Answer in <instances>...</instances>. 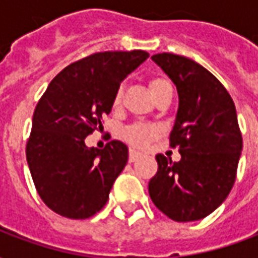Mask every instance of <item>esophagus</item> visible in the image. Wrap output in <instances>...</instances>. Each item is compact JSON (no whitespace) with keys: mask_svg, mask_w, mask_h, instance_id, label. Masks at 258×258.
<instances>
[{"mask_svg":"<svg viewBox=\"0 0 258 258\" xmlns=\"http://www.w3.org/2000/svg\"><path fill=\"white\" fill-rule=\"evenodd\" d=\"M141 156H142V153H140V152L134 151V149H131V151H130L128 160H130V162H131V163H133V162H135V160H138V159H140Z\"/></svg>","mask_w":258,"mask_h":258,"instance_id":"esophagus-1","label":"esophagus"}]
</instances>
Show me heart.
I'll use <instances>...</instances> for the list:
<instances>
[{
    "mask_svg": "<svg viewBox=\"0 0 258 258\" xmlns=\"http://www.w3.org/2000/svg\"><path fill=\"white\" fill-rule=\"evenodd\" d=\"M166 85H170V83H168V80L163 79V77L152 79L151 83H149L152 94L163 88V87H166ZM121 98H123V90L118 88L116 91V94H114V98H113V106L117 107L121 103ZM159 133H160V128L157 125H155V124L138 123L127 127V128L124 130L123 135L124 138L134 146H145L146 144H149V141L157 137Z\"/></svg>",
    "mask_w": 258,
    "mask_h": 258,
    "instance_id": "b5f03b06",
    "label": "heart"
}]
</instances>
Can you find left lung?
<instances>
[{
  "label": "left lung",
  "instance_id": "left-lung-1",
  "mask_svg": "<svg viewBox=\"0 0 258 258\" xmlns=\"http://www.w3.org/2000/svg\"><path fill=\"white\" fill-rule=\"evenodd\" d=\"M152 60L177 87L170 145L178 146L181 160L157 155L149 195L174 221L202 220L227 199L236 178L242 134L235 103L225 87L192 59L163 52Z\"/></svg>",
  "mask_w": 258,
  "mask_h": 258
}]
</instances>
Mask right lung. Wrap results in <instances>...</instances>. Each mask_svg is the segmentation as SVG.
Returning <instances> with one entry per match:
<instances>
[{"label": "right lung", "mask_w": 258, "mask_h": 258, "mask_svg": "<svg viewBox=\"0 0 258 258\" xmlns=\"http://www.w3.org/2000/svg\"><path fill=\"white\" fill-rule=\"evenodd\" d=\"M148 58L135 49L80 59L49 83L37 103L26 157L40 198L59 216L84 220L106 205L128 148L110 141L96 149L84 140L102 127L120 83Z\"/></svg>", "instance_id": "obj_1"}]
</instances>
